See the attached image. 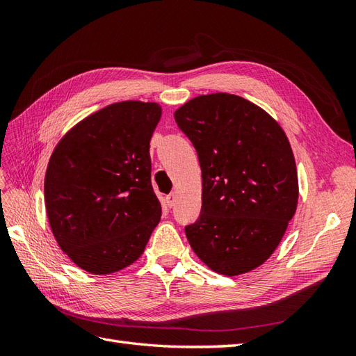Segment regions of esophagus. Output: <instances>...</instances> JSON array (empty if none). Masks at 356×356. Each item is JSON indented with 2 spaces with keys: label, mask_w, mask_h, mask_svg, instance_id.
<instances>
[{
  "label": "esophagus",
  "mask_w": 356,
  "mask_h": 356,
  "mask_svg": "<svg viewBox=\"0 0 356 356\" xmlns=\"http://www.w3.org/2000/svg\"><path fill=\"white\" fill-rule=\"evenodd\" d=\"M176 203H177V194L176 193H171V194L166 195V205H168L170 208H172L174 205H176Z\"/></svg>",
  "instance_id": "34e87169"
}]
</instances>
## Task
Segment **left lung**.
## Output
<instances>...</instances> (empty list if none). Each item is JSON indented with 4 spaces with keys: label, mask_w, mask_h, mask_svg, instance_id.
I'll return each instance as SVG.
<instances>
[{
    "label": "left lung",
    "mask_w": 356,
    "mask_h": 356,
    "mask_svg": "<svg viewBox=\"0 0 356 356\" xmlns=\"http://www.w3.org/2000/svg\"><path fill=\"white\" fill-rule=\"evenodd\" d=\"M197 151L202 211L185 234L217 274L261 266L298 205V174L283 128L259 105L229 93L200 95L174 111Z\"/></svg>",
    "instance_id": "1"
}]
</instances>
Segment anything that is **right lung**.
<instances>
[{"label":"right lung","mask_w":356,"mask_h":356,"mask_svg":"<svg viewBox=\"0 0 356 356\" xmlns=\"http://www.w3.org/2000/svg\"><path fill=\"white\" fill-rule=\"evenodd\" d=\"M161 116L156 102L111 104L79 120L53 149L44 179L50 229L90 274L130 266L161 222L149 157Z\"/></svg>","instance_id":"1"}]
</instances>
